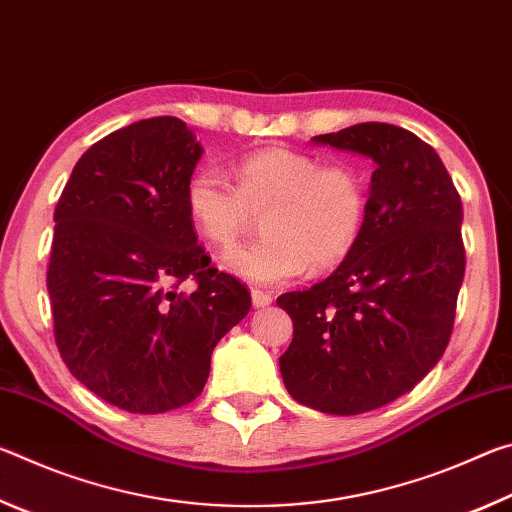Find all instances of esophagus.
<instances>
[{
	"label": "esophagus",
	"instance_id": "esophagus-1",
	"mask_svg": "<svg viewBox=\"0 0 512 512\" xmlns=\"http://www.w3.org/2000/svg\"><path fill=\"white\" fill-rule=\"evenodd\" d=\"M250 298H253V307H268V305H271V302H273L271 293L259 291V289L250 291Z\"/></svg>",
	"mask_w": 512,
	"mask_h": 512
}]
</instances>
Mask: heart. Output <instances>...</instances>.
Returning a JSON list of instances; mask_svg holds the SVG:
<instances>
[{
	"mask_svg": "<svg viewBox=\"0 0 512 512\" xmlns=\"http://www.w3.org/2000/svg\"><path fill=\"white\" fill-rule=\"evenodd\" d=\"M230 185L212 167L185 187V207L207 244L225 250L262 214L264 237L223 257L232 275L259 287L284 284L309 264L323 271L357 246L366 219V183L350 164H320L300 151L262 149L232 164Z\"/></svg>",
	"mask_w": 512,
	"mask_h": 512,
	"instance_id": "b5f03b06",
	"label": "heart"
}]
</instances>
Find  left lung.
Wrapping results in <instances>:
<instances>
[{"label": "left lung", "mask_w": 512, "mask_h": 512, "mask_svg": "<svg viewBox=\"0 0 512 512\" xmlns=\"http://www.w3.org/2000/svg\"><path fill=\"white\" fill-rule=\"evenodd\" d=\"M314 142L366 155L375 171L352 253L277 298L293 320L280 372L296 402L357 415L409 393L443 357L465 275L463 205L438 153L400 126L366 121Z\"/></svg>", "instance_id": "left-lung-1"}]
</instances>
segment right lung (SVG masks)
Instances as JSON below:
<instances>
[{"mask_svg":"<svg viewBox=\"0 0 512 512\" xmlns=\"http://www.w3.org/2000/svg\"><path fill=\"white\" fill-rule=\"evenodd\" d=\"M203 146L178 117L92 144L54 212L47 291L69 372L131 413L194 402L225 334L250 311L237 277L210 266L185 207ZM194 279L187 294L177 287Z\"/></svg>","mask_w":512,"mask_h":512,"instance_id":"obj_1","label":"right lung"}]
</instances>
